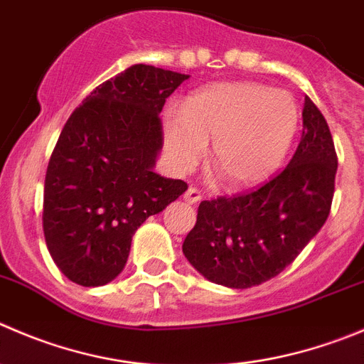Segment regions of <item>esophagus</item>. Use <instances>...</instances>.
I'll use <instances>...</instances> for the list:
<instances>
[{"label": "esophagus", "mask_w": 364, "mask_h": 364, "mask_svg": "<svg viewBox=\"0 0 364 364\" xmlns=\"http://www.w3.org/2000/svg\"><path fill=\"white\" fill-rule=\"evenodd\" d=\"M184 200L189 203H198L200 200H202V193H200L196 188H189L188 191L184 193Z\"/></svg>", "instance_id": "34e87169"}]
</instances>
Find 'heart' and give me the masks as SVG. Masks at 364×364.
<instances>
[{
	"label": "heart",
	"instance_id": "b5f03b06",
	"mask_svg": "<svg viewBox=\"0 0 364 364\" xmlns=\"http://www.w3.org/2000/svg\"><path fill=\"white\" fill-rule=\"evenodd\" d=\"M299 109L286 91L259 84H214L189 96L164 123V146L176 171H189L213 141V161L232 188L275 173L295 139Z\"/></svg>",
	"mask_w": 364,
	"mask_h": 364
}]
</instances>
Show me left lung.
Masks as SVG:
<instances>
[{
	"label": "left lung",
	"instance_id": "left-lung-1",
	"mask_svg": "<svg viewBox=\"0 0 364 364\" xmlns=\"http://www.w3.org/2000/svg\"><path fill=\"white\" fill-rule=\"evenodd\" d=\"M289 164L261 188L203 200L182 252L210 282L245 289L279 275L323 227L338 155L323 114L306 96Z\"/></svg>",
	"mask_w": 364,
	"mask_h": 364
}]
</instances>
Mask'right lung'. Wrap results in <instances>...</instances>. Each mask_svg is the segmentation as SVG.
I'll use <instances>...</instances> for the list:
<instances>
[{
	"label": "right lung",
	"instance_id": "obj_1",
	"mask_svg": "<svg viewBox=\"0 0 364 364\" xmlns=\"http://www.w3.org/2000/svg\"><path fill=\"white\" fill-rule=\"evenodd\" d=\"M189 75L136 64L69 116L48 164L43 230L51 259L85 288L116 279L132 236L188 189L154 171L166 98Z\"/></svg>",
	"mask_w": 364,
	"mask_h": 364
}]
</instances>
